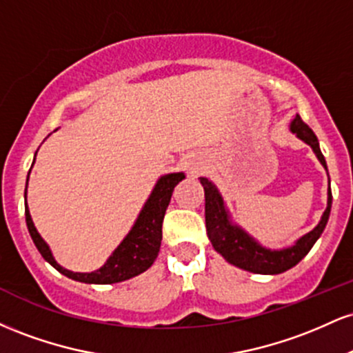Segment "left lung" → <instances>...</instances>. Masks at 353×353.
I'll return each instance as SVG.
<instances>
[{
	"label": "left lung",
	"mask_w": 353,
	"mask_h": 353,
	"mask_svg": "<svg viewBox=\"0 0 353 353\" xmlns=\"http://www.w3.org/2000/svg\"><path fill=\"white\" fill-rule=\"evenodd\" d=\"M290 132L309 144L314 151L320 164L325 168L327 163L323 154L320 152V145L317 136L314 131L301 119V116H295L290 121L289 125ZM201 184L204 185V196H205V229H208V237L212 244L214 249L217 250L229 264L244 269L247 272L252 274H264V275H275L282 274L285 270L292 269L299 262L309 254L312 245L317 242V239L322 236L323 229H325L327 221L330 216L332 208V190L329 181V192H327V209L323 210L320 222L315 225L310 232L305 236L299 237L294 242V245L283 247V249H269V247L262 245L261 242L255 241L249 232H245L241 225L232 222L228 205L222 199L221 192L216 188L212 181L208 177H199Z\"/></svg>",
	"instance_id": "left-lung-1"
}]
</instances>
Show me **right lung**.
Listing matches in <instances>:
<instances>
[{"label": "right lung", "mask_w": 353, "mask_h": 353, "mask_svg": "<svg viewBox=\"0 0 353 353\" xmlns=\"http://www.w3.org/2000/svg\"><path fill=\"white\" fill-rule=\"evenodd\" d=\"M184 177V172H171L164 174L157 179L151 196L144 202L143 209H141L131 230L125 234V237L116 247L114 252L109 255L104 265L99 267L94 272H72V270L64 269L56 262L50 245L44 242V239L39 236L38 229L34 228V222L31 219L30 208H28L26 202L24 204V216H26L28 230H30V236L33 239L36 249L43 255L44 261L50 262L58 272L72 279V281L84 283H116L128 281V279L143 274L156 261L161 249V241H163V221L165 209L171 202L174 188ZM28 179H30V174H28ZM24 197H26V190H24Z\"/></svg>", "instance_id": "right-lung-1"}]
</instances>
